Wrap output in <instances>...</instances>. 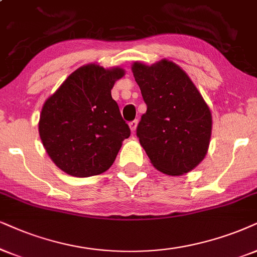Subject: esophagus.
<instances>
[{
	"label": "esophagus",
	"mask_w": 257,
	"mask_h": 257,
	"mask_svg": "<svg viewBox=\"0 0 257 257\" xmlns=\"http://www.w3.org/2000/svg\"><path fill=\"white\" fill-rule=\"evenodd\" d=\"M129 126H131L132 133H135L136 126H138V119H135V121H132L131 123H129Z\"/></svg>",
	"instance_id": "obj_1"
}]
</instances>
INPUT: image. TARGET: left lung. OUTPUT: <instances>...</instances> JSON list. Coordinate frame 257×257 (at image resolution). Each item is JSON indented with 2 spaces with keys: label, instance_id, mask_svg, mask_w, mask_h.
<instances>
[{
  "label": "left lung",
  "instance_id": "left-lung-1",
  "mask_svg": "<svg viewBox=\"0 0 257 257\" xmlns=\"http://www.w3.org/2000/svg\"><path fill=\"white\" fill-rule=\"evenodd\" d=\"M132 71L147 104L136 135L152 165L170 175L192 171L205 158L212 129L203 96L173 61H135Z\"/></svg>",
  "mask_w": 257,
  "mask_h": 257
}]
</instances>
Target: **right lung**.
I'll use <instances>...</instances> for the list:
<instances>
[{
	"label": "right lung",
	"instance_id": "right-lung-1",
	"mask_svg": "<svg viewBox=\"0 0 257 257\" xmlns=\"http://www.w3.org/2000/svg\"><path fill=\"white\" fill-rule=\"evenodd\" d=\"M123 76L121 67L84 65L44 103L39 134L48 157L65 173L78 178L103 173L131 136L111 97L113 84Z\"/></svg>",
	"mask_w": 257,
	"mask_h": 257
}]
</instances>
